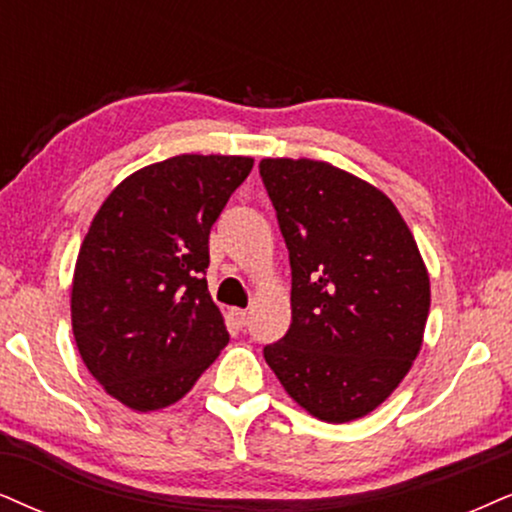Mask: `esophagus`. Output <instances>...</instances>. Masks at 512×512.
Instances as JSON below:
<instances>
[{
    "instance_id": "34e87169",
    "label": "esophagus",
    "mask_w": 512,
    "mask_h": 512,
    "mask_svg": "<svg viewBox=\"0 0 512 512\" xmlns=\"http://www.w3.org/2000/svg\"><path fill=\"white\" fill-rule=\"evenodd\" d=\"M226 321H229L231 328H243L245 323H248V312L241 307H229V312H226Z\"/></svg>"
}]
</instances>
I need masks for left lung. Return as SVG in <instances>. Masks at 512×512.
Wrapping results in <instances>:
<instances>
[{"instance_id":"1","label":"left lung","mask_w":512,"mask_h":512,"mask_svg":"<svg viewBox=\"0 0 512 512\" xmlns=\"http://www.w3.org/2000/svg\"><path fill=\"white\" fill-rule=\"evenodd\" d=\"M293 269L288 333L264 359L309 416L349 423L397 390L423 347L430 274L378 186L312 158H264Z\"/></svg>"}]
</instances>
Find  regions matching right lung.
<instances>
[{
	"label": "right lung",
	"instance_id": "obj_1",
	"mask_svg": "<svg viewBox=\"0 0 512 512\" xmlns=\"http://www.w3.org/2000/svg\"><path fill=\"white\" fill-rule=\"evenodd\" d=\"M250 155L184 153L146 165L103 200L80 245L70 316L77 352L127 409L172 406L229 342L203 271Z\"/></svg>",
	"mask_w": 512,
	"mask_h": 512
}]
</instances>
